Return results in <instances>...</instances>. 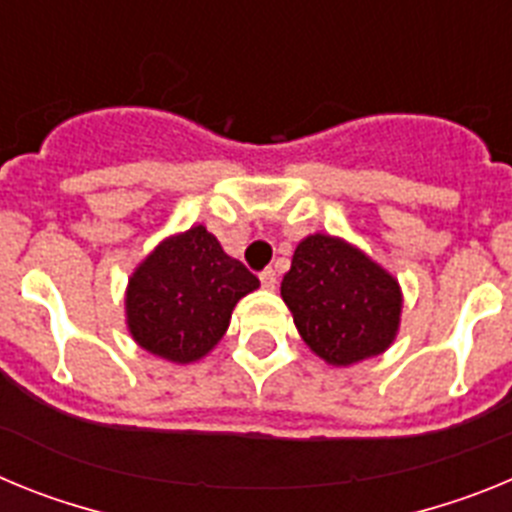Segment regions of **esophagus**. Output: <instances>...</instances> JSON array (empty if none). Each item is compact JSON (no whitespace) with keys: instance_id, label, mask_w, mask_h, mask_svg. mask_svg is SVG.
<instances>
[{"instance_id":"esophagus-1","label":"esophagus","mask_w":512,"mask_h":512,"mask_svg":"<svg viewBox=\"0 0 512 512\" xmlns=\"http://www.w3.org/2000/svg\"><path fill=\"white\" fill-rule=\"evenodd\" d=\"M259 279H261V284H264L266 289L277 287V271H274V269H264L259 274Z\"/></svg>"}]
</instances>
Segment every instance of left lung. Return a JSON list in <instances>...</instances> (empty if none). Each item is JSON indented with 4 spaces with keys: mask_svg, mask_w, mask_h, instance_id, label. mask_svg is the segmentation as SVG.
Wrapping results in <instances>:
<instances>
[{
    "mask_svg": "<svg viewBox=\"0 0 512 512\" xmlns=\"http://www.w3.org/2000/svg\"><path fill=\"white\" fill-rule=\"evenodd\" d=\"M282 300L307 348L330 366L384 354L400 330V282L338 235L315 233L297 243Z\"/></svg>",
    "mask_w": 512,
    "mask_h": 512,
    "instance_id": "1",
    "label": "left lung"
}]
</instances>
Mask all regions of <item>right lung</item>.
<instances>
[{
    "label": "right lung",
    "mask_w": 512,
    "mask_h": 512,
    "mask_svg": "<svg viewBox=\"0 0 512 512\" xmlns=\"http://www.w3.org/2000/svg\"><path fill=\"white\" fill-rule=\"evenodd\" d=\"M259 279L228 256L205 225L158 243L125 289V323L148 354L192 364L220 343L235 305Z\"/></svg>",
    "instance_id": "add662e5"
}]
</instances>
